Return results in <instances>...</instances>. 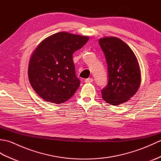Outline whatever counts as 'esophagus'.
Segmentation results:
<instances>
[{
  "label": "esophagus",
  "mask_w": 161,
  "mask_h": 161,
  "mask_svg": "<svg viewBox=\"0 0 161 161\" xmlns=\"http://www.w3.org/2000/svg\"><path fill=\"white\" fill-rule=\"evenodd\" d=\"M93 78H87V79H86V80H85L84 81L86 83H91V82H93Z\"/></svg>",
  "instance_id": "1"
}]
</instances>
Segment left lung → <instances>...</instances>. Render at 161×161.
<instances>
[{
    "label": "left lung",
    "instance_id": "left-lung-1",
    "mask_svg": "<svg viewBox=\"0 0 161 161\" xmlns=\"http://www.w3.org/2000/svg\"><path fill=\"white\" fill-rule=\"evenodd\" d=\"M99 44L108 65V81L102 97L111 105L127 102L138 91L141 83L137 58L130 47L117 37H103Z\"/></svg>",
    "mask_w": 161,
    "mask_h": 161
}]
</instances>
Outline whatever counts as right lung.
<instances>
[{"label":"right lung","mask_w":161,"mask_h":161,"mask_svg":"<svg viewBox=\"0 0 161 161\" xmlns=\"http://www.w3.org/2000/svg\"><path fill=\"white\" fill-rule=\"evenodd\" d=\"M88 39L86 36L61 32L39 44L28 65L30 83L39 96L54 104H62L73 96L80 84L73 54Z\"/></svg>","instance_id":"right-lung-1"}]
</instances>
